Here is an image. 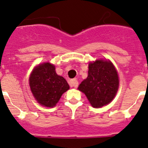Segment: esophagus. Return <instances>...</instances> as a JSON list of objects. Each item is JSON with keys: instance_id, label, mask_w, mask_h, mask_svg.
<instances>
[{"instance_id": "1", "label": "esophagus", "mask_w": 148, "mask_h": 148, "mask_svg": "<svg viewBox=\"0 0 148 148\" xmlns=\"http://www.w3.org/2000/svg\"><path fill=\"white\" fill-rule=\"evenodd\" d=\"M69 85H70V86H71V87L77 88V86H78V85H79V82H78L77 79H72L70 80V82H69Z\"/></svg>"}]
</instances>
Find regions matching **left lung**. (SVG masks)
Instances as JSON below:
<instances>
[{"mask_svg": "<svg viewBox=\"0 0 148 148\" xmlns=\"http://www.w3.org/2000/svg\"><path fill=\"white\" fill-rule=\"evenodd\" d=\"M88 77L78 87L87 97L94 108H100L110 103L119 88V77L110 61L97 60L88 65Z\"/></svg>", "mask_w": 148, "mask_h": 148, "instance_id": "obj_1", "label": "left lung"}]
</instances>
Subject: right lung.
<instances>
[{
  "mask_svg": "<svg viewBox=\"0 0 148 148\" xmlns=\"http://www.w3.org/2000/svg\"><path fill=\"white\" fill-rule=\"evenodd\" d=\"M29 86L36 100L42 106H56L63 93L69 89L66 79L57 74L55 67L49 62L39 65L29 77Z\"/></svg>",
  "mask_w": 148,
  "mask_h": 148,
  "instance_id": "add662e5",
  "label": "right lung"
}]
</instances>
